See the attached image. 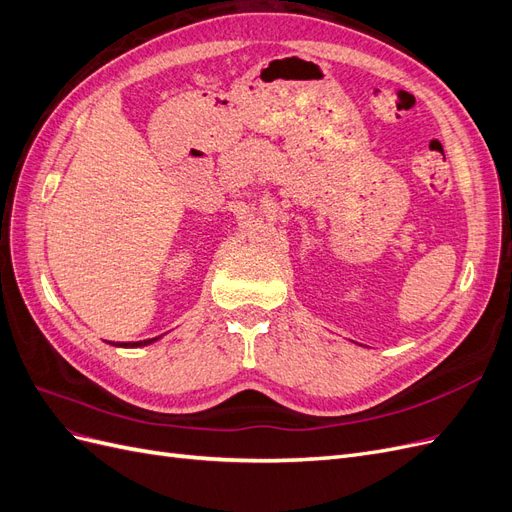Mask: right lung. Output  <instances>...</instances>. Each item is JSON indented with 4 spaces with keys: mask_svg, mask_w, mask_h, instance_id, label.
<instances>
[{
    "mask_svg": "<svg viewBox=\"0 0 512 512\" xmlns=\"http://www.w3.org/2000/svg\"><path fill=\"white\" fill-rule=\"evenodd\" d=\"M160 337H151V339H145V342H119V344H113V346H119V348H138V346H147V344H153L158 342Z\"/></svg>",
    "mask_w": 512,
    "mask_h": 512,
    "instance_id": "right-lung-1",
    "label": "right lung"
}]
</instances>
